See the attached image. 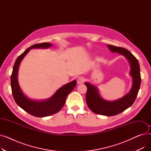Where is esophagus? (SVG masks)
<instances>
[{
  "label": "esophagus",
  "mask_w": 151,
  "mask_h": 151,
  "mask_svg": "<svg viewBox=\"0 0 151 151\" xmlns=\"http://www.w3.org/2000/svg\"><path fill=\"white\" fill-rule=\"evenodd\" d=\"M85 81V78L83 76L79 77L77 80V83L78 84H82Z\"/></svg>",
  "instance_id": "esophagus-1"
}]
</instances>
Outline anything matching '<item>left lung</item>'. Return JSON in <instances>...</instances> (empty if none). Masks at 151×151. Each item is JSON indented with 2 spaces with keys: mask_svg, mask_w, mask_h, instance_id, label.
Returning a JSON list of instances; mask_svg holds the SVG:
<instances>
[{
  "mask_svg": "<svg viewBox=\"0 0 151 151\" xmlns=\"http://www.w3.org/2000/svg\"><path fill=\"white\" fill-rule=\"evenodd\" d=\"M111 51L118 52L128 59L130 64V75L133 79V85L130 91L124 97L114 101H108L102 99L96 87L86 83L88 90L86 95L87 105L92 112L106 116H112L121 113L131 106L135 100L140 88L141 75L138 59L127 50L122 47L108 45Z\"/></svg>",
  "mask_w": 151,
  "mask_h": 151,
  "instance_id": "left-lung-1",
  "label": "left lung"
}]
</instances>
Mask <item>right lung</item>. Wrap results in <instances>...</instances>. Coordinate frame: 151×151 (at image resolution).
I'll return each mask as SVG.
<instances>
[{
	"label": "right lung",
	"instance_id": "obj_1",
	"mask_svg": "<svg viewBox=\"0 0 151 151\" xmlns=\"http://www.w3.org/2000/svg\"><path fill=\"white\" fill-rule=\"evenodd\" d=\"M52 45L50 43L35 44L22 53L16 60L11 75V87L12 94L17 104L29 114L35 117H42L51 116L58 113L65 103V100L69 93L72 91L76 84L75 80L69 83L59 89L52 97L48 100L37 101L27 99L23 94L18 82V71L20 63L30 49L47 48Z\"/></svg>",
	"mask_w": 151,
	"mask_h": 151
}]
</instances>
